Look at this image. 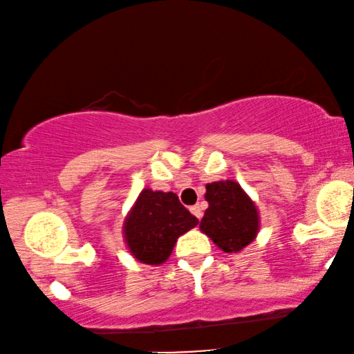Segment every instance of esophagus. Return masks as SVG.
I'll use <instances>...</instances> for the list:
<instances>
[{
  "mask_svg": "<svg viewBox=\"0 0 354 354\" xmlns=\"http://www.w3.org/2000/svg\"><path fill=\"white\" fill-rule=\"evenodd\" d=\"M189 210H191V212L194 214V216L198 217V218L203 217V207H201L199 204H196V205H191V209H189Z\"/></svg>",
  "mask_w": 354,
  "mask_h": 354,
  "instance_id": "esophagus-1",
  "label": "esophagus"
}]
</instances>
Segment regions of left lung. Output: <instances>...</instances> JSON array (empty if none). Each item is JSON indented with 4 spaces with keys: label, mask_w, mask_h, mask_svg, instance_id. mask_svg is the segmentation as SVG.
I'll list each match as a JSON object with an SVG mask.
<instances>
[{
    "label": "left lung",
    "mask_w": 354,
    "mask_h": 354,
    "mask_svg": "<svg viewBox=\"0 0 354 354\" xmlns=\"http://www.w3.org/2000/svg\"><path fill=\"white\" fill-rule=\"evenodd\" d=\"M205 201L209 207L199 227L222 252L236 253L252 243L259 229L258 210L239 183H210Z\"/></svg>",
    "instance_id": "obj_1"
}]
</instances>
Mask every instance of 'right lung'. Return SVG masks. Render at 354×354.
<instances>
[{
	"instance_id": "add662e5",
	"label": "right lung",
	"mask_w": 354,
	"mask_h": 354,
	"mask_svg": "<svg viewBox=\"0 0 354 354\" xmlns=\"http://www.w3.org/2000/svg\"><path fill=\"white\" fill-rule=\"evenodd\" d=\"M198 223L174 192L144 189L124 222L125 243L138 261L162 265L178 236Z\"/></svg>"
}]
</instances>
